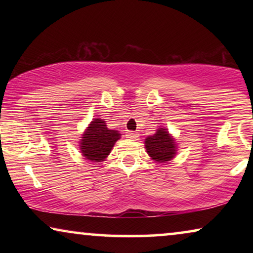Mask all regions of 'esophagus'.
Here are the masks:
<instances>
[{
    "label": "esophagus",
    "mask_w": 253,
    "mask_h": 253,
    "mask_svg": "<svg viewBox=\"0 0 253 253\" xmlns=\"http://www.w3.org/2000/svg\"><path fill=\"white\" fill-rule=\"evenodd\" d=\"M126 137L129 138V139H137L138 137H139V134H138L137 132H134V131H127V132L126 133Z\"/></svg>",
    "instance_id": "1"
}]
</instances>
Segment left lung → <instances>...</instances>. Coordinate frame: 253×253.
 Wrapping results in <instances>:
<instances>
[{"instance_id":"8db88e82","label":"left lung","mask_w":253,"mask_h":253,"mask_svg":"<svg viewBox=\"0 0 253 253\" xmlns=\"http://www.w3.org/2000/svg\"><path fill=\"white\" fill-rule=\"evenodd\" d=\"M147 153L153 160L158 162H166L171 160L176 153V144L172 138L169 136L166 129H160L153 136L145 139Z\"/></svg>"}]
</instances>
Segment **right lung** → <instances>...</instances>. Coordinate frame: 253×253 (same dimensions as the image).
Returning <instances> with one entry per match:
<instances>
[{"mask_svg":"<svg viewBox=\"0 0 253 253\" xmlns=\"http://www.w3.org/2000/svg\"><path fill=\"white\" fill-rule=\"evenodd\" d=\"M119 131L107 127L105 121L95 119L83 134L81 150L83 155L91 161L100 162L110 153L114 144L120 139Z\"/></svg>","mask_w":253,"mask_h":253,"instance_id":"obj_1","label":"right lung"}]
</instances>
